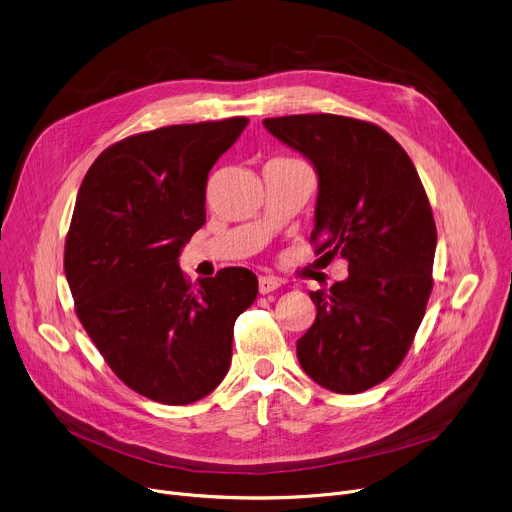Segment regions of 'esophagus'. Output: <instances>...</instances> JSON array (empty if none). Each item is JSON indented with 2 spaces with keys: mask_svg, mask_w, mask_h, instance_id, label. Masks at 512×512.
<instances>
[{
  "mask_svg": "<svg viewBox=\"0 0 512 512\" xmlns=\"http://www.w3.org/2000/svg\"><path fill=\"white\" fill-rule=\"evenodd\" d=\"M280 286H282V284H280V280H277V277H271V275L259 277V294H271V292H275Z\"/></svg>",
  "mask_w": 512,
  "mask_h": 512,
  "instance_id": "esophagus-1",
  "label": "esophagus"
}]
</instances>
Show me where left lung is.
<instances>
[{"label":"left lung","instance_id":"1","mask_svg":"<svg viewBox=\"0 0 512 512\" xmlns=\"http://www.w3.org/2000/svg\"><path fill=\"white\" fill-rule=\"evenodd\" d=\"M318 175L312 241L349 277L310 292L316 320L298 339L306 374L337 394L384 382L404 359L433 290L437 228L406 151L380 126L337 116L265 118Z\"/></svg>","mask_w":512,"mask_h":512}]
</instances>
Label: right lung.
Returning a JSON list of instances; mask_svg holds the SVG:
<instances>
[{
    "label": "right lung",
    "instance_id": "obj_1",
    "mask_svg": "<svg viewBox=\"0 0 512 512\" xmlns=\"http://www.w3.org/2000/svg\"><path fill=\"white\" fill-rule=\"evenodd\" d=\"M247 124L128 136L89 167L75 200L65 241L75 312L114 374L161 404H192L224 380L235 320L257 298L245 267L192 286L177 265L206 222L208 173Z\"/></svg>",
    "mask_w": 512,
    "mask_h": 512
}]
</instances>
